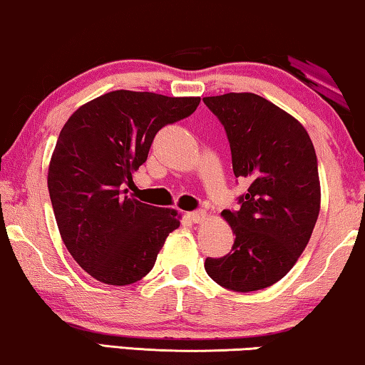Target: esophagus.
<instances>
[{
  "instance_id": "obj_1",
  "label": "esophagus",
  "mask_w": 365,
  "mask_h": 365,
  "mask_svg": "<svg viewBox=\"0 0 365 365\" xmlns=\"http://www.w3.org/2000/svg\"><path fill=\"white\" fill-rule=\"evenodd\" d=\"M187 217L191 219L192 222H204V221H206L207 214H206V211H192V212L187 214Z\"/></svg>"
}]
</instances>
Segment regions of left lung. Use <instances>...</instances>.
I'll return each mask as SVG.
<instances>
[{
	"label": "left lung",
	"instance_id": "left-lung-1",
	"mask_svg": "<svg viewBox=\"0 0 365 365\" xmlns=\"http://www.w3.org/2000/svg\"><path fill=\"white\" fill-rule=\"evenodd\" d=\"M226 129L236 178L249 181L237 211H222L236 234L231 252L204 269L237 292L269 287L294 267L321 211L314 144L301 123L254 93L202 98Z\"/></svg>",
	"mask_w": 365,
	"mask_h": 365
}]
</instances>
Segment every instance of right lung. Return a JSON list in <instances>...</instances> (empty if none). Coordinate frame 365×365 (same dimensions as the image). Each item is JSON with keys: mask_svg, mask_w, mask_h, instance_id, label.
Listing matches in <instances>:
<instances>
[{"mask_svg": "<svg viewBox=\"0 0 365 365\" xmlns=\"http://www.w3.org/2000/svg\"><path fill=\"white\" fill-rule=\"evenodd\" d=\"M199 101L118 89L79 106L63 126L49 161V197L64 246L96 281H141L179 227L176 209L149 206L124 187L159 129L187 118Z\"/></svg>", "mask_w": 365, "mask_h": 365, "instance_id": "add662e5", "label": "right lung"}]
</instances>
